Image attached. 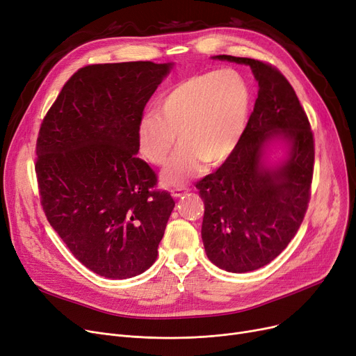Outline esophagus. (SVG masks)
Masks as SVG:
<instances>
[{"mask_svg":"<svg viewBox=\"0 0 356 356\" xmlns=\"http://www.w3.org/2000/svg\"><path fill=\"white\" fill-rule=\"evenodd\" d=\"M188 192V189L186 188H177V189H173V191H170V193H172V196L173 197H180L181 195H184V193H186Z\"/></svg>","mask_w":356,"mask_h":356,"instance_id":"esophagus-1","label":"esophagus"}]
</instances>
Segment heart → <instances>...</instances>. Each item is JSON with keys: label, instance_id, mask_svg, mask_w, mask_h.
Returning a JSON list of instances; mask_svg holds the SVG:
<instances>
[{"label": "heart", "instance_id": "obj_1", "mask_svg": "<svg viewBox=\"0 0 356 356\" xmlns=\"http://www.w3.org/2000/svg\"><path fill=\"white\" fill-rule=\"evenodd\" d=\"M253 91L236 70L207 71L175 84L159 103V113L144 115L138 147L151 164L163 165L176 136L180 148L161 172L164 188H183L205 170L234 156L249 125Z\"/></svg>", "mask_w": 356, "mask_h": 356}]
</instances>
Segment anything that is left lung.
<instances>
[{
  "label": "left lung",
  "instance_id": "8db88e82",
  "mask_svg": "<svg viewBox=\"0 0 356 356\" xmlns=\"http://www.w3.org/2000/svg\"><path fill=\"white\" fill-rule=\"evenodd\" d=\"M212 59L249 65L259 84L238 149L196 183L205 204L200 234L208 259L227 272L245 273L270 264L297 234L310 200L313 132L276 68L250 58ZM276 150L283 156L273 159Z\"/></svg>",
  "mask_w": 356,
  "mask_h": 356
}]
</instances>
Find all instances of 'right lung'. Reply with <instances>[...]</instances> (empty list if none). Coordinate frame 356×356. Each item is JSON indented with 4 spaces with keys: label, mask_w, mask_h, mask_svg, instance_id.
Wrapping results in <instances>:
<instances>
[{
    "label": "right lung",
    "mask_w": 356,
    "mask_h": 356,
    "mask_svg": "<svg viewBox=\"0 0 356 356\" xmlns=\"http://www.w3.org/2000/svg\"><path fill=\"white\" fill-rule=\"evenodd\" d=\"M175 64L149 60L76 71L46 113L36 144L40 202L76 260L111 280L152 266L175 208L136 157L147 102Z\"/></svg>",
    "instance_id": "right-lung-1"
}]
</instances>
